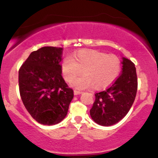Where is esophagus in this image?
Segmentation results:
<instances>
[{
    "instance_id": "esophagus-1",
    "label": "esophagus",
    "mask_w": 158,
    "mask_h": 158,
    "mask_svg": "<svg viewBox=\"0 0 158 158\" xmlns=\"http://www.w3.org/2000/svg\"><path fill=\"white\" fill-rule=\"evenodd\" d=\"M82 93V92L80 91V90H74V94L75 95H78V94H80Z\"/></svg>"
}]
</instances>
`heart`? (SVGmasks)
<instances>
[{"mask_svg":"<svg viewBox=\"0 0 158 158\" xmlns=\"http://www.w3.org/2000/svg\"><path fill=\"white\" fill-rule=\"evenodd\" d=\"M121 68L122 62L118 56L95 50H79L70 59H63L60 65L67 82H72L83 70L84 75L72 83L79 89L93 86L96 90L107 88L117 79Z\"/></svg>","mask_w":158,"mask_h":158,"instance_id":"1","label":"heart"}]
</instances>
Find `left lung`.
I'll return each mask as SVG.
<instances>
[{
  "label": "left lung",
  "mask_w": 158,
  "mask_h": 158,
  "mask_svg": "<svg viewBox=\"0 0 158 158\" xmlns=\"http://www.w3.org/2000/svg\"><path fill=\"white\" fill-rule=\"evenodd\" d=\"M122 73L105 90L95 94V101L90 110L97 124L109 126L121 120L129 111L137 90L135 65L123 58Z\"/></svg>",
  "instance_id": "8db88e82"
}]
</instances>
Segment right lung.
I'll return each instance as SVG.
<instances>
[{
	"label": "right lung",
	"mask_w": 158,
	"mask_h": 158,
	"mask_svg": "<svg viewBox=\"0 0 158 158\" xmlns=\"http://www.w3.org/2000/svg\"><path fill=\"white\" fill-rule=\"evenodd\" d=\"M62 48L44 47L32 52L19 71L23 106L39 123L57 124L66 117L73 90L61 76Z\"/></svg>",
	"instance_id": "obj_1"
}]
</instances>
